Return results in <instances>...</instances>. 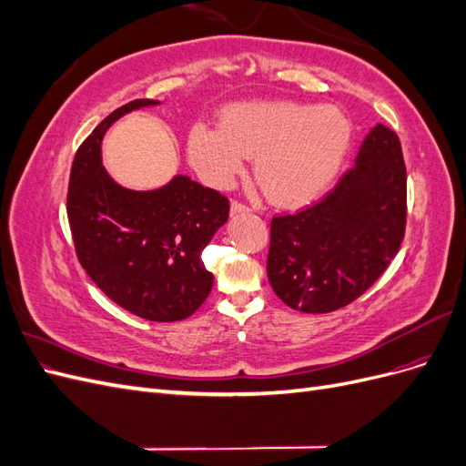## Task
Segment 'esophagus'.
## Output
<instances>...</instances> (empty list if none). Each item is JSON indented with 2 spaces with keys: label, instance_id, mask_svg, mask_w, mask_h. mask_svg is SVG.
<instances>
[{
  "label": "esophagus",
  "instance_id": "1",
  "mask_svg": "<svg viewBox=\"0 0 466 466\" xmlns=\"http://www.w3.org/2000/svg\"><path fill=\"white\" fill-rule=\"evenodd\" d=\"M248 211V206L241 204V202H231V214H247Z\"/></svg>",
  "mask_w": 466,
  "mask_h": 466
}]
</instances>
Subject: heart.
I'll list each match as a JSON object with an SVG mask.
<instances>
[{"instance_id":"obj_1","label":"heart","mask_w":466,"mask_h":466,"mask_svg":"<svg viewBox=\"0 0 466 466\" xmlns=\"http://www.w3.org/2000/svg\"><path fill=\"white\" fill-rule=\"evenodd\" d=\"M351 124L340 108L291 101L238 103L221 112L219 128L194 126L190 165L209 187L228 188L255 157L252 175L276 206L315 200L344 165Z\"/></svg>"}]
</instances>
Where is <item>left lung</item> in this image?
<instances>
[{"instance_id":"left-lung-1","label":"left lung","mask_w":466,"mask_h":466,"mask_svg":"<svg viewBox=\"0 0 466 466\" xmlns=\"http://www.w3.org/2000/svg\"><path fill=\"white\" fill-rule=\"evenodd\" d=\"M406 225L399 136L375 124L354 167L322 202L272 219L266 272L301 313H330L368 291L397 255Z\"/></svg>"}]
</instances>
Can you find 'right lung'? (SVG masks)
<instances>
[{"instance_id": "right-lung-1", "label": "right lung", "mask_w": 466, "mask_h": 466, "mask_svg": "<svg viewBox=\"0 0 466 466\" xmlns=\"http://www.w3.org/2000/svg\"><path fill=\"white\" fill-rule=\"evenodd\" d=\"M159 101L116 108L76 153L67 218L81 266L126 311L155 322L190 317L214 286L202 250L229 218L228 198L187 175L155 190H132L103 167V137L124 115Z\"/></svg>"}]
</instances>
